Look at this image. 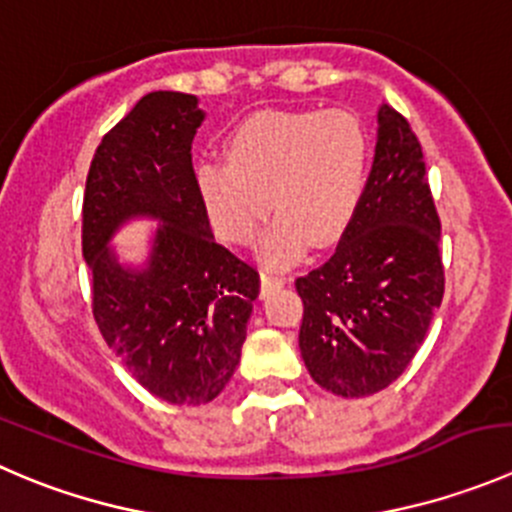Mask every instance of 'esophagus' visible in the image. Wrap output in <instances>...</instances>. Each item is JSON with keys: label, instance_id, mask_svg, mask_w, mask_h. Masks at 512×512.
<instances>
[{"label": "esophagus", "instance_id": "34e87169", "mask_svg": "<svg viewBox=\"0 0 512 512\" xmlns=\"http://www.w3.org/2000/svg\"><path fill=\"white\" fill-rule=\"evenodd\" d=\"M260 280H262V295H267L272 287L285 285V275H280V272H275V270H262Z\"/></svg>", "mask_w": 512, "mask_h": 512}]
</instances>
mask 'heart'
<instances>
[{
  "label": "heart",
  "instance_id": "heart-1",
  "mask_svg": "<svg viewBox=\"0 0 512 512\" xmlns=\"http://www.w3.org/2000/svg\"><path fill=\"white\" fill-rule=\"evenodd\" d=\"M367 175V137L357 117L327 112H257L227 140V162L197 165L195 185L215 230L235 245L260 242L267 265H287L307 242L332 245L355 217Z\"/></svg>",
  "mask_w": 512,
  "mask_h": 512
}]
</instances>
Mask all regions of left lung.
I'll use <instances>...</instances> for the list:
<instances>
[{"label":"left lung","instance_id":"1","mask_svg":"<svg viewBox=\"0 0 512 512\" xmlns=\"http://www.w3.org/2000/svg\"><path fill=\"white\" fill-rule=\"evenodd\" d=\"M300 352L320 388L380 393L403 375L443 302L440 217L408 119L377 109V145L355 217L335 252L295 280Z\"/></svg>","mask_w":512,"mask_h":512}]
</instances>
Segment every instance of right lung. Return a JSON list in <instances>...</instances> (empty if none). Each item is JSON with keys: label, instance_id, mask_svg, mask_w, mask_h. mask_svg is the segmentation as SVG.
I'll list each match as a JSON object with an SVG mask.
<instances>
[{"label": "right lung", "instance_id": "right-lung-1", "mask_svg": "<svg viewBox=\"0 0 512 512\" xmlns=\"http://www.w3.org/2000/svg\"><path fill=\"white\" fill-rule=\"evenodd\" d=\"M202 119L195 94H145L94 152L82 205L99 332L142 388L172 405L225 390L260 295L255 267L215 242L197 192L192 140ZM135 216L161 222L142 268L122 266L108 247Z\"/></svg>", "mask_w": 512, "mask_h": 512}]
</instances>
